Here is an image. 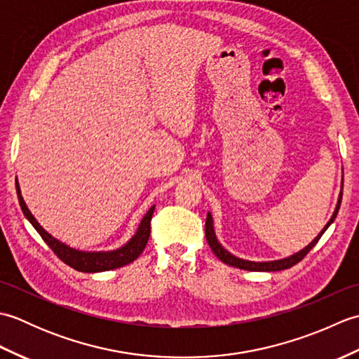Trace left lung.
Returning a JSON list of instances; mask_svg holds the SVG:
<instances>
[{"instance_id":"8db88e82","label":"left lung","mask_w":359,"mask_h":359,"mask_svg":"<svg viewBox=\"0 0 359 359\" xmlns=\"http://www.w3.org/2000/svg\"><path fill=\"white\" fill-rule=\"evenodd\" d=\"M341 199H342V188H341V193H339V199H338V203H337V208H334L333 211V216L330 217L329 222H327V225L323 228V231L319 233L316 238L311 241L309 245L306 248H302L301 251H297V253L288 256V257H284V259H279V261H269V262H255V261H245V259H241V257H236L234 255H231L230 251H226L222 245H220L217 238H216V233H215V226H212V217H211V212H208L207 216V222H205V236H207V241H208V245L211 247L212 253H215L220 261H222L224 264L226 265H231V266H236V269H241V270H248V271H280V270H287L290 269V266L296 265L299 261H302L304 257L307 256L309 251L313 248L318 241L321 239V236L324 234V231L329 228L333 220L337 219V215L339 211V207H341Z\"/></svg>"}]
</instances>
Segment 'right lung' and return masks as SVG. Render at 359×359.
Returning a JSON list of instances; mask_svg holds the SVG:
<instances>
[{
  "label": "right lung",
  "instance_id": "obj_1",
  "mask_svg": "<svg viewBox=\"0 0 359 359\" xmlns=\"http://www.w3.org/2000/svg\"><path fill=\"white\" fill-rule=\"evenodd\" d=\"M15 184H17V194H18L20 207H21L22 212H25L26 219L34 225L35 230L40 233L43 241L48 243L53 253L62 259L66 265L72 266L74 270L83 271V273H98V271H108V270H114V269H120V266L134 262L135 259L143 253L144 247H147L149 234H151V217H152V212H154L156 207H151L148 210L147 215L143 216L139 228H137V233L133 236L131 241L125 243L123 247L112 250V251H80V250L71 248L69 245H66V243H63V242H60L58 239L50 236L40 224L36 222V219L32 216V212L29 211L25 199H22L18 180L15 182Z\"/></svg>",
  "mask_w": 359,
  "mask_h": 359
}]
</instances>
